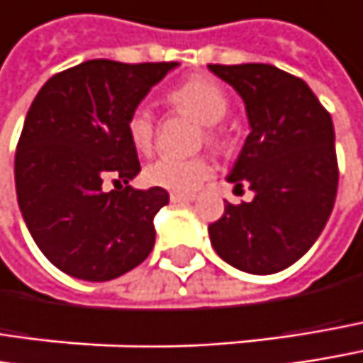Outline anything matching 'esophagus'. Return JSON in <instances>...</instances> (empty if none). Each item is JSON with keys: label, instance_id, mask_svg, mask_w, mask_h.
Listing matches in <instances>:
<instances>
[{"label": "esophagus", "instance_id": "obj_1", "mask_svg": "<svg viewBox=\"0 0 363 363\" xmlns=\"http://www.w3.org/2000/svg\"><path fill=\"white\" fill-rule=\"evenodd\" d=\"M195 195H184V193H170V201L172 203H186V201H193Z\"/></svg>", "mask_w": 363, "mask_h": 363}]
</instances>
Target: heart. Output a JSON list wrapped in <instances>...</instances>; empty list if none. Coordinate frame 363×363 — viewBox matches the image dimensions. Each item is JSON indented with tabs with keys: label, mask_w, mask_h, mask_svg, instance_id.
<instances>
[{
	"label": "heart",
	"mask_w": 363,
	"mask_h": 363,
	"mask_svg": "<svg viewBox=\"0 0 363 363\" xmlns=\"http://www.w3.org/2000/svg\"><path fill=\"white\" fill-rule=\"evenodd\" d=\"M166 104L181 114L191 116L201 122L199 141L210 147L226 149L228 133L222 126V118L230 110V97L226 89L214 79L191 77L166 93ZM126 135L130 145L139 153H151L157 137L155 118L147 108L137 106L126 118ZM214 172L212 160L208 155L195 157H160L145 168V181L151 186H160L174 193H193L201 186Z\"/></svg>",
	"instance_id": "heart-1"
}]
</instances>
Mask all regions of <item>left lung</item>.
Returning a JSON list of instances; mask_svg holds the SVG:
<instances>
[{"mask_svg": "<svg viewBox=\"0 0 363 363\" xmlns=\"http://www.w3.org/2000/svg\"><path fill=\"white\" fill-rule=\"evenodd\" d=\"M243 97L251 133L228 174L249 184V203H224L210 224L216 253L251 274H274L295 264L333 212L339 162L328 110L299 77L272 64H210Z\"/></svg>", "mask_w": 363, "mask_h": 363, "instance_id": "1", "label": "left lung"}]
</instances>
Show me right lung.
<instances>
[{
    "label": "right lung",
    "instance_id": "right-lung-1",
    "mask_svg": "<svg viewBox=\"0 0 363 363\" xmlns=\"http://www.w3.org/2000/svg\"><path fill=\"white\" fill-rule=\"evenodd\" d=\"M174 66L89 60L53 74L30 104L14 160L18 206L37 247L68 277L118 279L151 253L153 216L170 197L128 184L141 164L126 118Z\"/></svg>",
    "mask_w": 363,
    "mask_h": 363
}]
</instances>
